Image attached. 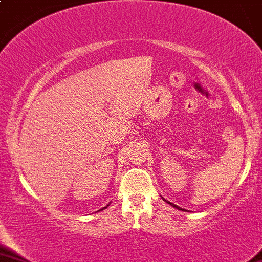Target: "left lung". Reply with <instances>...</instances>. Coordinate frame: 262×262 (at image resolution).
<instances>
[{"instance_id":"8db88e82","label":"left lung","mask_w":262,"mask_h":262,"mask_svg":"<svg viewBox=\"0 0 262 262\" xmlns=\"http://www.w3.org/2000/svg\"><path fill=\"white\" fill-rule=\"evenodd\" d=\"M163 199H164V198H163ZM164 201H165L166 203H169V204H170V206L175 207V208H178V209H182V208H179V207H178V206H175V204H172V203H170V202H168V201H166V199H164ZM182 211H184V209H182Z\"/></svg>"}]
</instances>
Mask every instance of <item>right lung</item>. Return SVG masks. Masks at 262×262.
I'll use <instances>...</instances> for the list:
<instances>
[{
    "mask_svg": "<svg viewBox=\"0 0 262 262\" xmlns=\"http://www.w3.org/2000/svg\"><path fill=\"white\" fill-rule=\"evenodd\" d=\"M107 206H108V204H107ZM107 208V207H103V208H102V209H106ZM102 209H99V211H102Z\"/></svg>",
    "mask_w": 262,
    "mask_h": 262,
    "instance_id": "obj_1",
    "label": "right lung"
}]
</instances>
